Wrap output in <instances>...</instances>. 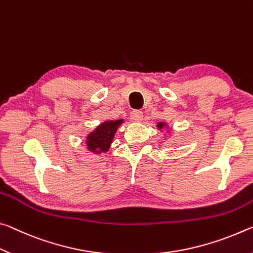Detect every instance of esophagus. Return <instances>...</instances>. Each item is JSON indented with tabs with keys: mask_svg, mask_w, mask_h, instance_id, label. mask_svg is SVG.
<instances>
[{
	"mask_svg": "<svg viewBox=\"0 0 253 253\" xmlns=\"http://www.w3.org/2000/svg\"><path fill=\"white\" fill-rule=\"evenodd\" d=\"M143 118V114L141 111H132L130 114V119L133 122H140Z\"/></svg>",
	"mask_w": 253,
	"mask_h": 253,
	"instance_id": "34e87169",
	"label": "esophagus"
}]
</instances>
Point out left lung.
<instances>
[{
	"instance_id": "left-lung-1",
	"label": "left lung",
	"mask_w": 253,
	"mask_h": 253,
	"mask_svg": "<svg viewBox=\"0 0 253 253\" xmlns=\"http://www.w3.org/2000/svg\"><path fill=\"white\" fill-rule=\"evenodd\" d=\"M165 126H167V124H166L165 122H159L158 124H157V127H158L159 130H161V129H163V127H165Z\"/></svg>"
}]
</instances>
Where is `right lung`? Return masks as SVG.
I'll return each mask as SVG.
<instances>
[{
    "label": "right lung",
    "instance_id": "add662e5",
    "mask_svg": "<svg viewBox=\"0 0 253 253\" xmlns=\"http://www.w3.org/2000/svg\"><path fill=\"white\" fill-rule=\"evenodd\" d=\"M123 123V120L117 121H105L99 124L97 127L89 132L86 136V146L93 154H103L110 149V146L117 132L118 127Z\"/></svg>",
    "mask_w": 253,
    "mask_h": 253
}]
</instances>
